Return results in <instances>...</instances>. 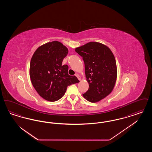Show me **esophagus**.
<instances>
[{
  "mask_svg": "<svg viewBox=\"0 0 152 152\" xmlns=\"http://www.w3.org/2000/svg\"><path fill=\"white\" fill-rule=\"evenodd\" d=\"M75 76L78 78V79L80 81L81 80V77L79 75V74H77V73H76V75H75Z\"/></svg>",
  "mask_w": 152,
  "mask_h": 152,
  "instance_id": "obj_1",
  "label": "esophagus"
}]
</instances>
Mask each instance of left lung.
Here are the masks:
<instances>
[{
	"label": "left lung",
	"mask_w": 152,
	"mask_h": 152,
	"mask_svg": "<svg viewBox=\"0 0 152 152\" xmlns=\"http://www.w3.org/2000/svg\"><path fill=\"white\" fill-rule=\"evenodd\" d=\"M84 61L89 89L83 97L97 102L113 91L117 79V66L113 53L107 45L91 42L75 48Z\"/></svg>",
	"instance_id": "obj_1"
}]
</instances>
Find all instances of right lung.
<instances>
[{"instance_id": "add662e5", "label": "right lung", "mask_w": 152, "mask_h": 152, "mask_svg": "<svg viewBox=\"0 0 152 152\" xmlns=\"http://www.w3.org/2000/svg\"><path fill=\"white\" fill-rule=\"evenodd\" d=\"M68 53L65 45L53 41L38 47L31 59V83L38 94L47 101L58 100L68 86L79 82L75 76L68 75V66L62 64Z\"/></svg>"}]
</instances>
